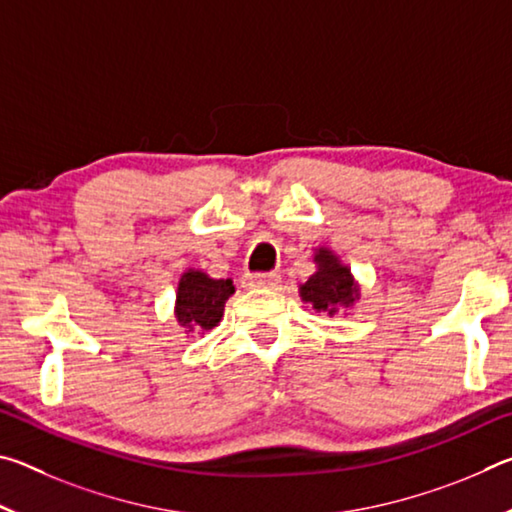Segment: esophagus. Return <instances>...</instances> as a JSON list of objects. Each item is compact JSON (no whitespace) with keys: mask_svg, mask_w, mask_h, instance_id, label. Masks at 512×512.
Instances as JSON below:
<instances>
[{"mask_svg":"<svg viewBox=\"0 0 512 512\" xmlns=\"http://www.w3.org/2000/svg\"><path fill=\"white\" fill-rule=\"evenodd\" d=\"M280 282V275L277 273H257V275H246V284L253 289H268L275 287Z\"/></svg>","mask_w":512,"mask_h":512,"instance_id":"1","label":"esophagus"}]
</instances>
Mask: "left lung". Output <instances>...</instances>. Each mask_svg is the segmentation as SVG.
<instances>
[{
	"label": "left lung",
	"instance_id": "obj_1",
	"mask_svg": "<svg viewBox=\"0 0 512 512\" xmlns=\"http://www.w3.org/2000/svg\"><path fill=\"white\" fill-rule=\"evenodd\" d=\"M314 262L316 273L300 284V298L316 311H325L327 316L339 314L343 307H352L354 300H359V284L350 268L341 264L329 248H316Z\"/></svg>",
	"mask_w": 512,
	"mask_h": 512
}]
</instances>
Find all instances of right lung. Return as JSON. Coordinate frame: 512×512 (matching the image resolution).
Masks as SVG:
<instances>
[{
    "mask_svg": "<svg viewBox=\"0 0 512 512\" xmlns=\"http://www.w3.org/2000/svg\"><path fill=\"white\" fill-rule=\"evenodd\" d=\"M235 287L232 280H214L203 271L183 273L176 293V318L189 334H205L221 323L223 307Z\"/></svg>",
    "mask_w": 512,
    "mask_h": 512,
    "instance_id": "right-lung-1",
    "label": "right lung"
}]
</instances>
